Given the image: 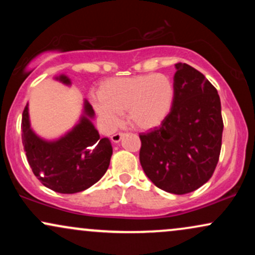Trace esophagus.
<instances>
[{
  "label": "esophagus",
  "instance_id": "1",
  "mask_svg": "<svg viewBox=\"0 0 255 255\" xmlns=\"http://www.w3.org/2000/svg\"><path fill=\"white\" fill-rule=\"evenodd\" d=\"M124 135H125L124 133H115L114 135H111V140H113L114 142H120Z\"/></svg>",
  "mask_w": 255,
  "mask_h": 255
}]
</instances>
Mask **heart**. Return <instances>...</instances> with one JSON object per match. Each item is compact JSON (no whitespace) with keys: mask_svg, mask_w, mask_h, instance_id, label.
<instances>
[{"mask_svg":"<svg viewBox=\"0 0 255 255\" xmlns=\"http://www.w3.org/2000/svg\"><path fill=\"white\" fill-rule=\"evenodd\" d=\"M101 102L96 104L105 124H119V114L126 113L128 124L136 129L148 130L165 121L174 107L176 87L171 77L148 73L134 77L113 78L98 91Z\"/></svg>","mask_w":255,"mask_h":255,"instance_id":"heart-1","label":"heart"}]
</instances>
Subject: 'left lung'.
Returning <instances> with one entry per match:
<instances>
[{
    "instance_id": "obj_1",
    "label": "left lung",
    "mask_w": 255,
    "mask_h": 255,
    "mask_svg": "<svg viewBox=\"0 0 255 255\" xmlns=\"http://www.w3.org/2000/svg\"><path fill=\"white\" fill-rule=\"evenodd\" d=\"M174 107L159 127L140 134V164L154 186L172 194L194 192L211 178L222 147L217 90L187 63L175 64Z\"/></svg>"
}]
</instances>
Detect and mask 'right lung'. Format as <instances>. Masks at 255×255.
<instances>
[{
  "label": "right lung",
  "mask_w": 255,
  "mask_h": 255,
  "mask_svg": "<svg viewBox=\"0 0 255 255\" xmlns=\"http://www.w3.org/2000/svg\"><path fill=\"white\" fill-rule=\"evenodd\" d=\"M57 80L71 85L66 75ZM95 111L87 101L79 124L66 135L46 141L32 130L26 105L21 120L22 145L32 171L44 186L62 194H73L90 188L107 172L113 154L108 137L99 136L91 122Z\"/></svg>",
  "instance_id": "add662e5"
}]
</instances>
